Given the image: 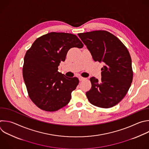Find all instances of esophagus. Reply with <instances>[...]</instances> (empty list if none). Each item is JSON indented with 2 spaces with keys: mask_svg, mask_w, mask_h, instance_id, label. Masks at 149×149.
Returning a JSON list of instances; mask_svg holds the SVG:
<instances>
[{
  "mask_svg": "<svg viewBox=\"0 0 149 149\" xmlns=\"http://www.w3.org/2000/svg\"><path fill=\"white\" fill-rule=\"evenodd\" d=\"M85 78H84V77H79V80L80 81H84V80H85Z\"/></svg>",
  "mask_w": 149,
  "mask_h": 149,
  "instance_id": "1",
  "label": "esophagus"
}]
</instances>
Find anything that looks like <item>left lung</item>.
<instances>
[{
    "mask_svg": "<svg viewBox=\"0 0 149 149\" xmlns=\"http://www.w3.org/2000/svg\"><path fill=\"white\" fill-rule=\"evenodd\" d=\"M95 61L103 63L101 81L91 77V89L86 95L96 107L115 106L127 93L133 80L132 59L125 45L111 33L98 30L79 33Z\"/></svg>",
    "mask_w": 149,
    "mask_h": 149,
    "instance_id": "1",
    "label": "left lung"
}]
</instances>
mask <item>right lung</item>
I'll list each match as a JSON object with an SVG mask.
<instances>
[{"label":"right lung","mask_w":149,"mask_h":149,"mask_svg":"<svg viewBox=\"0 0 149 149\" xmlns=\"http://www.w3.org/2000/svg\"><path fill=\"white\" fill-rule=\"evenodd\" d=\"M83 46L74 34L52 32L36 39L27 51L23 78L30 98L39 108L54 112L70 102L79 79L65 77L58 67L70 48Z\"/></svg>","instance_id":"1"}]
</instances>
